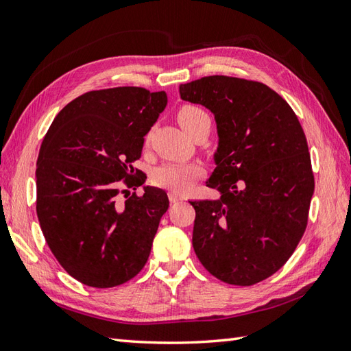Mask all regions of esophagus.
Segmentation results:
<instances>
[{
  "instance_id": "34e87169",
  "label": "esophagus",
  "mask_w": 351,
  "mask_h": 351,
  "mask_svg": "<svg viewBox=\"0 0 351 351\" xmlns=\"http://www.w3.org/2000/svg\"><path fill=\"white\" fill-rule=\"evenodd\" d=\"M169 200L171 204H176V202H180V200H181V196L175 191H169Z\"/></svg>"
}]
</instances>
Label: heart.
I'll return each mask as SVG.
<instances>
[{
    "mask_svg": "<svg viewBox=\"0 0 351 351\" xmlns=\"http://www.w3.org/2000/svg\"><path fill=\"white\" fill-rule=\"evenodd\" d=\"M178 122L190 136L202 126H211V117L200 106L184 104L176 113ZM149 136L146 137V141ZM204 175L202 166L195 162H167L158 167L152 175V182L156 187L167 189L170 191H184L189 185Z\"/></svg>",
    "mask_w": 351,
    "mask_h": 351,
    "instance_id": "1",
    "label": "heart"
}]
</instances>
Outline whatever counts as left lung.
I'll list each match as a JSON object with an SVG mask.
<instances>
[{
    "label": "left lung",
    "mask_w": 351,
    "mask_h": 351,
    "mask_svg": "<svg viewBox=\"0 0 351 351\" xmlns=\"http://www.w3.org/2000/svg\"><path fill=\"white\" fill-rule=\"evenodd\" d=\"M210 108L217 167L206 185L219 200L190 202L193 247L219 280L250 287L285 265L306 230L315 181L306 136L289 104L259 81L211 75L180 86Z\"/></svg>",
    "instance_id": "obj_1"
}]
</instances>
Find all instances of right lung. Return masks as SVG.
I'll return each mask as SVG.
<instances>
[{"label":"right lung","mask_w":351,"mask_h":351,"mask_svg":"<svg viewBox=\"0 0 351 351\" xmlns=\"http://www.w3.org/2000/svg\"><path fill=\"white\" fill-rule=\"evenodd\" d=\"M167 106L166 92L143 87L92 90L51 123L36 169V213L45 240L73 279L93 288L131 280L147 263L166 191L145 187L134 167L145 136Z\"/></svg>","instance_id":"add662e5"}]
</instances>
